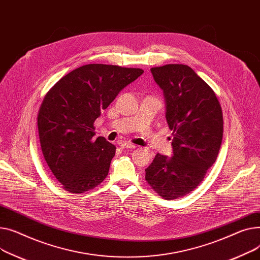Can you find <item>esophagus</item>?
Returning <instances> with one entry per match:
<instances>
[{
	"instance_id": "esophagus-1",
	"label": "esophagus",
	"mask_w": 260,
	"mask_h": 260,
	"mask_svg": "<svg viewBox=\"0 0 260 260\" xmlns=\"http://www.w3.org/2000/svg\"><path fill=\"white\" fill-rule=\"evenodd\" d=\"M119 145L121 148H127V149H134L137 147L136 145H134L132 143H128V142H121Z\"/></svg>"
}]
</instances>
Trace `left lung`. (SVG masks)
<instances>
[{
  "label": "left lung",
  "instance_id": "left-lung-1",
  "mask_svg": "<svg viewBox=\"0 0 260 260\" xmlns=\"http://www.w3.org/2000/svg\"><path fill=\"white\" fill-rule=\"evenodd\" d=\"M166 99L173 156L157 153L145 170L146 181L165 200H176L201 184L215 162L223 134L219 101L212 88L187 65L151 68Z\"/></svg>",
  "mask_w": 260,
  "mask_h": 260
}]
</instances>
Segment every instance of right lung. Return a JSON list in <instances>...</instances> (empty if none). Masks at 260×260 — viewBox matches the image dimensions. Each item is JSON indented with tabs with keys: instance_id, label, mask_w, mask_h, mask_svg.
I'll list each match as a JSON object with an SVG mask.
<instances>
[{
	"instance_id": "add662e5",
	"label": "right lung",
	"mask_w": 260,
	"mask_h": 260,
	"mask_svg": "<svg viewBox=\"0 0 260 260\" xmlns=\"http://www.w3.org/2000/svg\"><path fill=\"white\" fill-rule=\"evenodd\" d=\"M140 68L88 64L63 76L45 95L38 115L44 158L63 188L80 194L108 175L115 146L94 137V120L127 85L143 74Z\"/></svg>"
}]
</instances>
